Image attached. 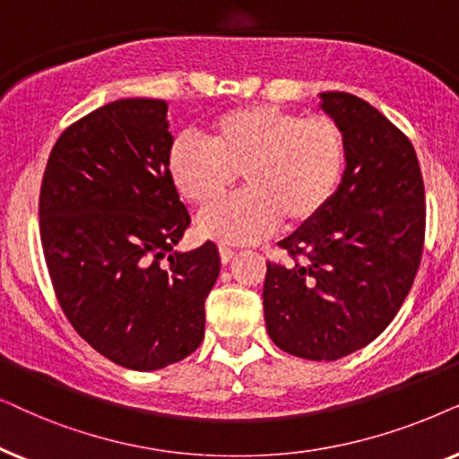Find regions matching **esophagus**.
<instances>
[{"label": "esophagus", "instance_id": "1", "mask_svg": "<svg viewBox=\"0 0 459 459\" xmlns=\"http://www.w3.org/2000/svg\"><path fill=\"white\" fill-rule=\"evenodd\" d=\"M218 249H220V260H222V264H229V262L233 260V255H235L233 249L226 247V246H220Z\"/></svg>", "mask_w": 459, "mask_h": 459}]
</instances>
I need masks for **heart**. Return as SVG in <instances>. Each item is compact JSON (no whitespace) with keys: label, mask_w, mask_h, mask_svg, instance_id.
Returning a JSON list of instances; mask_svg holds the SVG:
<instances>
[{"label":"heart","mask_w":459,"mask_h":459,"mask_svg":"<svg viewBox=\"0 0 459 459\" xmlns=\"http://www.w3.org/2000/svg\"><path fill=\"white\" fill-rule=\"evenodd\" d=\"M178 191L207 207L243 176L246 191L201 213L207 239L247 246L283 222L302 226L327 210L346 172V138L329 117H302L268 105L222 113L210 143L182 134L169 146Z\"/></svg>","instance_id":"b5f03b06"}]
</instances>
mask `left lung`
Listing matches in <instances>:
<instances>
[{
    "instance_id": "obj_1",
    "label": "left lung",
    "mask_w": 459,
    "mask_h": 459,
    "mask_svg": "<svg viewBox=\"0 0 459 459\" xmlns=\"http://www.w3.org/2000/svg\"><path fill=\"white\" fill-rule=\"evenodd\" d=\"M346 138L327 210L279 241L296 264H266V332L281 351L338 361L374 342L411 290L424 246V180L405 134L346 91H321Z\"/></svg>"
}]
</instances>
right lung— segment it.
<instances>
[{
    "label": "right lung",
    "instance_id": "obj_1",
    "mask_svg": "<svg viewBox=\"0 0 459 459\" xmlns=\"http://www.w3.org/2000/svg\"><path fill=\"white\" fill-rule=\"evenodd\" d=\"M168 102L121 98L60 134L39 195L41 246L66 319L134 371L195 352L220 274L212 241L178 252L191 224L169 174Z\"/></svg>",
    "mask_w": 459,
    "mask_h": 459
}]
</instances>
